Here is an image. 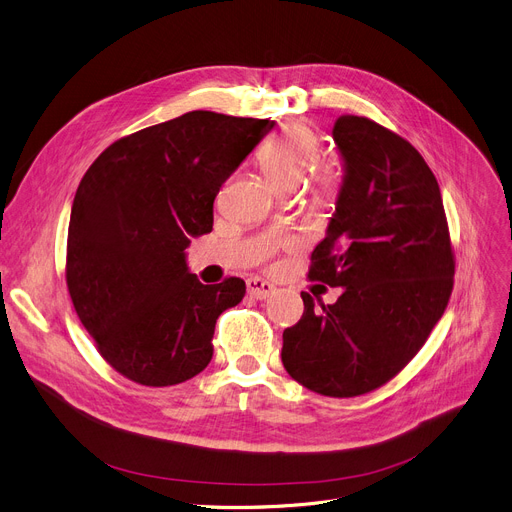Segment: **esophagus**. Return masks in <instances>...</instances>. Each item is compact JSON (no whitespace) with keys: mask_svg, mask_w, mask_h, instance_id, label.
<instances>
[{"mask_svg":"<svg viewBox=\"0 0 512 512\" xmlns=\"http://www.w3.org/2000/svg\"><path fill=\"white\" fill-rule=\"evenodd\" d=\"M275 291H277V287L273 283H268V281L258 279V277L248 279V293L256 299H266V297L273 295Z\"/></svg>","mask_w":512,"mask_h":512,"instance_id":"34e87169","label":"esophagus"}]
</instances>
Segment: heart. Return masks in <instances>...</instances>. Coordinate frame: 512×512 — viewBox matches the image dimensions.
Wrapping results in <instances>:
<instances>
[{
	"label": "heart",
	"mask_w": 512,
	"mask_h": 512,
	"mask_svg": "<svg viewBox=\"0 0 512 512\" xmlns=\"http://www.w3.org/2000/svg\"><path fill=\"white\" fill-rule=\"evenodd\" d=\"M318 161V138L306 126H291L270 140L258 157V165L268 186L281 196L295 194L306 184ZM316 192L322 196L337 190V173L333 165H322L316 171Z\"/></svg>",
	"instance_id": "obj_1"
}]
</instances>
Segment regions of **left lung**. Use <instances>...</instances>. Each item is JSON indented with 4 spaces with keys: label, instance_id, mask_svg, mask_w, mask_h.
<instances>
[{
    "label": "left lung",
    "instance_id": "obj_1",
    "mask_svg": "<svg viewBox=\"0 0 512 512\" xmlns=\"http://www.w3.org/2000/svg\"><path fill=\"white\" fill-rule=\"evenodd\" d=\"M343 182L308 277L343 293L283 333V366L326 397H357L422 349L453 291L455 260L436 177L424 157L366 117L341 115Z\"/></svg>",
    "mask_w": 512,
    "mask_h": 512
}]
</instances>
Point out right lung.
Segmentation results:
<instances>
[{"instance_id":"add662e5","label":"right lung","mask_w":512,"mask_h":512,"mask_svg":"<svg viewBox=\"0 0 512 512\" xmlns=\"http://www.w3.org/2000/svg\"><path fill=\"white\" fill-rule=\"evenodd\" d=\"M277 124L188 111L113 142L76 190L66 281L101 355L144 386H171L213 359L217 318L246 283L202 285L190 237L213 229L225 179Z\"/></svg>"}]
</instances>
